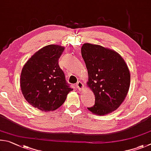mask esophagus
<instances>
[{"mask_svg":"<svg viewBox=\"0 0 151 151\" xmlns=\"http://www.w3.org/2000/svg\"><path fill=\"white\" fill-rule=\"evenodd\" d=\"M76 86H77V88L79 89L80 91H82L84 89V86L82 82H81V81H78L76 84Z\"/></svg>","mask_w":151,"mask_h":151,"instance_id":"obj_1","label":"esophagus"}]
</instances>
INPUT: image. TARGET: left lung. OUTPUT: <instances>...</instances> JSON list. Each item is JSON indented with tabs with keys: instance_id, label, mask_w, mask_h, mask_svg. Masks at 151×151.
I'll return each mask as SVG.
<instances>
[{
	"instance_id": "left-lung-1",
	"label": "left lung",
	"mask_w": 151,
	"mask_h": 151,
	"mask_svg": "<svg viewBox=\"0 0 151 151\" xmlns=\"http://www.w3.org/2000/svg\"><path fill=\"white\" fill-rule=\"evenodd\" d=\"M81 51L89 76L87 86L95 95V104L88 110L97 115L114 111L130 87L127 65L117 52L99 45L83 44Z\"/></svg>"
}]
</instances>
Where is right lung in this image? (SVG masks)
I'll return each mask as SVG.
<instances>
[{
    "mask_svg": "<svg viewBox=\"0 0 151 151\" xmlns=\"http://www.w3.org/2000/svg\"><path fill=\"white\" fill-rule=\"evenodd\" d=\"M63 50L59 45L43 47L27 61L21 72L20 88L25 99L43 111L57 109L73 90L58 64Z\"/></svg>",
    "mask_w": 151,
    "mask_h": 151,
    "instance_id": "obj_1",
    "label": "right lung"
}]
</instances>
